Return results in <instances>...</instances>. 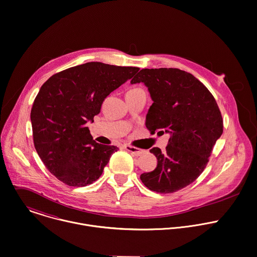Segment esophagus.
Listing matches in <instances>:
<instances>
[{
    "label": "esophagus",
    "instance_id": "34e87169",
    "mask_svg": "<svg viewBox=\"0 0 257 257\" xmlns=\"http://www.w3.org/2000/svg\"><path fill=\"white\" fill-rule=\"evenodd\" d=\"M125 149H126L127 151H129L131 154L135 155V156H140V155H142V154L145 152V150L139 149V148L134 147V146H131V145H125Z\"/></svg>",
    "mask_w": 257,
    "mask_h": 257
}]
</instances>
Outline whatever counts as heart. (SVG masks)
I'll return each mask as SVG.
<instances>
[{"instance_id":"1","label":"heart","mask_w":257,"mask_h":257,"mask_svg":"<svg viewBox=\"0 0 257 257\" xmlns=\"http://www.w3.org/2000/svg\"><path fill=\"white\" fill-rule=\"evenodd\" d=\"M138 91H143V90H142V89H140V88H135V89L130 90L128 93H130V92H138Z\"/></svg>"}]
</instances>
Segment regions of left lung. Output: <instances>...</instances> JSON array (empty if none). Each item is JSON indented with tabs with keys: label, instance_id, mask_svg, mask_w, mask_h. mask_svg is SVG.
Here are the masks:
<instances>
[{
	"label": "left lung",
	"instance_id": "8db88e82",
	"mask_svg": "<svg viewBox=\"0 0 257 257\" xmlns=\"http://www.w3.org/2000/svg\"><path fill=\"white\" fill-rule=\"evenodd\" d=\"M143 82L153 104L146 115L151 134H169L165 151L153 147L157 166L140 176L149 190L172 194L195 182L223 133L222 115L210 91L179 68H144L131 83Z\"/></svg>",
	"mask_w": 257,
	"mask_h": 257
}]
</instances>
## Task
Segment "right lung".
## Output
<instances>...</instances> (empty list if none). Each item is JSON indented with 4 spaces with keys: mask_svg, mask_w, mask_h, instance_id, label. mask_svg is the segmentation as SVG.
Returning a JSON list of instances; mask_svg holds the SVG:
<instances>
[{
    "mask_svg": "<svg viewBox=\"0 0 257 257\" xmlns=\"http://www.w3.org/2000/svg\"><path fill=\"white\" fill-rule=\"evenodd\" d=\"M134 66L87 62L50 76L31 109L35 149L49 172L69 187H85L103 174L114 145L97 143L88 123L104 100L137 71Z\"/></svg>",
    "mask_w": 257,
    "mask_h": 257,
    "instance_id": "add662e5",
    "label": "right lung"
}]
</instances>
